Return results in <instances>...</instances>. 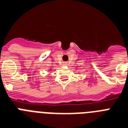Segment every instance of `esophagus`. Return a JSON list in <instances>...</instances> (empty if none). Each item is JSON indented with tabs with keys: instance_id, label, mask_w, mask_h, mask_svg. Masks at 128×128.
<instances>
[{
	"instance_id": "esophagus-1",
	"label": "esophagus",
	"mask_w": 128,
	"mask_h": 128,
	"mask_svg": "<svg viewBox=\"0 0 128 128\" xmlns=\"http://www.w3.org/2000/svg\"><path fill=\"white\" fill-rule=\"evenodd\" d=\"M62 65H63V66H66V65H67V62H63V63H62Z\"/></svg>"
}]
</instances>
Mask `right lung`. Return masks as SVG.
Returning <instances> with one entry per match:
<instances>
[{"label": "right lung", "instance_id": "right-lung-1", "mask_svg": "<svg viewBox=\"0 0 128 128\" xmlns=\"http://www.w3.org/2000/svg\"><path fill=\"white\" fill-rule=\"evenodd\" d=\"M50 70H51V69H50Z\"/></svg>", "mask_w": 128, "mask_h": 128}]
</instances>
